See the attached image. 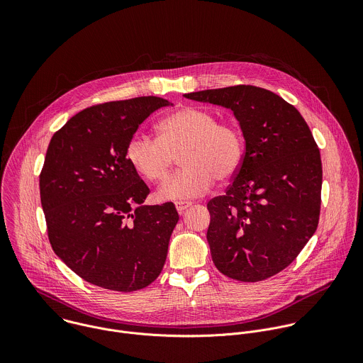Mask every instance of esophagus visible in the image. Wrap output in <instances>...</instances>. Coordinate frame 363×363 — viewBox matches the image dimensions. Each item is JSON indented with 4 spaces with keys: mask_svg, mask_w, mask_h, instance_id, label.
<instances>
[{
    "mask_svg": "<svg viewBox=\"0 0 363 363\" xmlns=\"http://www.w3.org/2000/svg\"><path fill=\"white\" fill-rule=\"evenodd\" d=\"M192 203L194 202H191V201H177L175 206H177V210H178L179 214H184L189 208V206H192Z\"/></svg>",
    "mask_w": 363,
    "mask_h": 363,
    "instance_id": "esophagus-1",
    "label": "esophagus"
}]
</instances>
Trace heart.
<instances>
[{"mask_svg":"<svg viewBox=\"0 0 363 363\" xmlns=\"http://www.w3.org/2000/svg\"><path fill=\"white\" fill-rule=\"evenodd\" d=\"M158 138L136 132L128 142L126 161L147 182L164 181L179 155L182 168L158 191L162 201L188 199L208 191L216 179L233 178L244 158V139L237 128L218 123L214 113L185 106L165 116Z\"/></svg>","mask_w":363,"mask_h":363,"instance_id":"b5f03b06","label":"heart"}]
</instances>
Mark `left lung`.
Listing matches in <instances>:
<instances>
[{
	"mask_svg": "<svg viewBox=\"0 0 363 363\" xmlns=\"http://www.w3.org/2000/svg\"><path fill=\"white\" fill-rule=\"evenodd\" d=\"M184 96L233 111L245 140L233 184L206 205V240L216 267L247 283L280 273L319 224L322 161L312 132L294 106L262 87L241 84Z\"/></svg>",
	"mask_w": 363,
	"mask_h": 363,
	"instance_id": "8db88e82",
	"label": "left lung"
}]
</instances>
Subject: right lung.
I'll use <instances>...</instances> for the list:
<instances>
[{"instance_id":"obj_1","label":"right lung","mask_w":363,"mask_h":363,"mask_svg":"<svg viewBox=\"0 0 363 363\" xmlns=\"http://www.w3.org/2000/svg\"><path fill=\"white\" fill-rule=\"evenodd\" d=\"M172 103L155 96L109 101L67 121L40 174L48 240L83 280L135 291L157 279L179 220L172 202L143 205L149 188L126 161L139 125Z\"/></svg>"}]
</instances>
